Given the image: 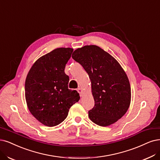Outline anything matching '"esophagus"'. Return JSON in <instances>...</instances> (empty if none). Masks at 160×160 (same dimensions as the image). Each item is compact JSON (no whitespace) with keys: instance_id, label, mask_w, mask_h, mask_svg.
<instances>
[{"instance_id":"34e87169","label":"esophagus","mask_w":160,"mask_h":160,"mask_svg":"<svg viewBox=\"0 0 160 160\" xmlns=\"http://www.w3.org/2000/svg\"><path fill=\"white\" fill-rule=\"evenodd\" d=\"M77 91H78V92L80 93V96H82V90L81 88H78V89H77Z\"/></svg>"}]
</instances>
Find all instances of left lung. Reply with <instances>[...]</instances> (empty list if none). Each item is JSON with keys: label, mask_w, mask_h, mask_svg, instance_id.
Wrapping results in <instances>:
<instances>
[{"label": "left lung", "mask_w": 160, "mask_h": 160, "mask_svg": "<svg viewBox=\"0 0 160 160\" xmlns=\"http://www.w3.org/2000/svg\"><path fill=\"white\" fill-rule=\"evenodd\" d=\"M72 58L86 71L91 80L94 107L88 111L90 120L107 127L125 115L131 99L129 80L116 59L96 45L75 50Z\"/></svg>", "instance_id": "left-lung-1"}]
</instances>
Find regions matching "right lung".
<instances>
[{
	"instance_id": "1",
	"label": "right lung",
	"mask_w": 160,
	"mask_h": 160,
	"mask_svg": "<svg viewBox=\"0 0 160 160\" xmlns=\"http://www.w3.org/2000/svg\"><path fill=\"white\" fill-rule=\"evenodd\" d=\"M73 52L57 48L41 57L29 70L25 82V96L32 115L47 127L61 123L71 106L80 99L79 93L68 89L69 77L64 73Z\"/></svg>"
}]
</instances>
